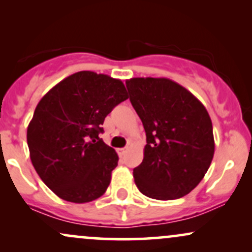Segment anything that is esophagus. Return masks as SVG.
Returning <instances> with one entry per match:
<instances>
[{
	"instance_id": "obj_1",
	"label": "esophagus",
	"mask_w": 252,
	"mask_h": 252,
	"mask_svg": "<svg viewBox=\"0 0 252 252\" xmlns=\"http://www.w3.org/2000/svg\"><path fill=\"white\" fill-rule=\"evenodd\" d=\"M126 148L117 149V153H118V155H120V156H123L124 154H126Z\"/></svg>"
}]
</instances>
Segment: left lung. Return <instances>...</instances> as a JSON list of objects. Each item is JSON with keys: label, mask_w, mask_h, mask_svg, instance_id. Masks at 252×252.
<instances>
[{"label": "left lung", "mask_w": 252, "mask_h": 252, "mask_svg": "<svg viewBox=\"0 0 252 252\" xmlns=\"http://www.w3.org/2000/svg\"><path fill=\"white\" fill-rule=\"evenodd\" d=\"M126 85L147 136L143 161L132 173L136 186L158 200L189 194L215 154L209 112L189 90L167 78H131Z\"/></svg>", "instance_id": "left-lung-1"}]
</instances>
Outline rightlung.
<instances>
[{"instance_id":"add662e5","label":"right lung","mask_w":252,"mask_h":252,"mask_svg":"<svg viewBox=\"0 0 252 252\" xmlns=\"http://www.w3.org/2000/svg\"><path fill=\"white\" fill-rule=\"evenodd\" d=\"M128 97L120 79L80 71L41 98L27 143L36 173L59 198L84 204L105 193L118 156L98 135L105 117Z\"/></svg>"}]
</instances>
